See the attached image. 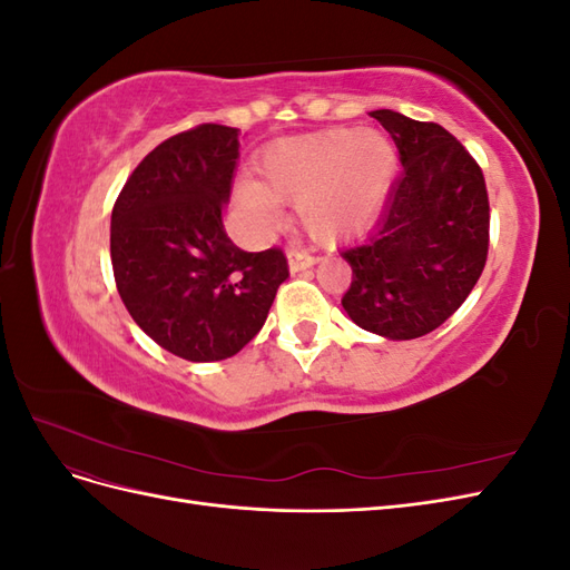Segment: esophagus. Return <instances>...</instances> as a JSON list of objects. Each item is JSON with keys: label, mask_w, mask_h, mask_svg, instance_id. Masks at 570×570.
I'll return each instance as SVG.
<instances>
[{"label": "esophagus", "mask_w": 570, "mask_h": 570, "mask_svg": "<svg viewBox=\"0 0 570 570\" xmlns=\"http://www.w3.org/2000/svg\"><path fill=\"white\" fill-rule=\"evenodd\" d=\"M287 262H289V271L292 273H299V271L312 268L318 262V256L302 249V247H289L287 249Z\"/></svg>", "instance_id": "obj_1"}]
</instances>
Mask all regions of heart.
<instances>
[{
    "label": "heart",
    "mask_w": 570,
    "mask_h": 570,
    "mask_svg": "<svg viewBox=\"0 0 570 570\" xmlns=\"http://www.w3.org/2000/svg\"><path fill=\"white\" fill-rule=\"evenodd\" d=\"M256 183L239 187V204L258 228L281 220V202H297L302 226L318 239L364 230L381 212L394 174L385 137L350 128L273 142L258 159Z\"/></svg>",
    "instance_id": "1"
}]
</instances>
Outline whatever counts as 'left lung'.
Listing matches in <instances>:
<instances>
[{
  "label": "left lung",
  "instance_id": "8db88e82",
  "mask_svg": "<svg viewBox=\"0 0 570 570\" xmlns=\"http://www.w3.org/2000/svg\"><path fill=\"white\" fill-rule=\"evenodd\" d=\"M400 149L402 174L361 243L342 252L352 285L342 306L368 333H433L471 295L490 247V199L478 161L438 124L371 114Z\"/></svg>",
  "mask_w": 570,
  "mask_h": 570
}]
</instances>
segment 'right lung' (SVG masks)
<instances>
[{"label":"right lung","instance_id":"right-lung-1","mask_svg":"<svg viewBox=\"0 0 570 570\" xmlns=\"http://www.w3.org/2000/svg\"><path fill=\"white\" fill-rule=\"evenodd\" d=\"M239 130L202 124L154 147L111 212L118 295L142 331L187 361L237 354L289 275L281 247L245 252L223 228Z\"/></svg>","mask_w":570,"mask_h":570}]
</instances>
